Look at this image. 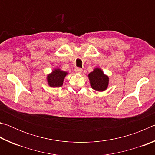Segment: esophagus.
<instances>
[{
	"label": "esophagus",
	"instance_id": "esophagus-1",
	"mask_svg": "<svg viewBox=\"0 0 155 155\" xmlns=\"http://www.w3.org/2000/svg\"><path fill=\"white\" fill-rule=\"evenodd\" d=\"M74 70H75V72L78 73V74H80V73H81L83 71V70L81 69V68H76Z\"/></svg>",
	"mask_w": 155,
	"mask_h": 155
}]
</instances>
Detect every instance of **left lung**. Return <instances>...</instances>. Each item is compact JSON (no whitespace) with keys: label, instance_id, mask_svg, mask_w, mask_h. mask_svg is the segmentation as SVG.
<instances>
[{"label":"left lung","instance_id":"1","mask_svg":"<svg viewBox=\"0 0 155 155\" xmlns=\"http://www.w3.org/2000/svg\"><path fill=\"white\" fill-rule=\"evenodd\" d=\"M90 80L91 87L96 91L105 90L109 83V78L103 74V71L99 68H96L92 72L88 75Z\"/></svg>","mask_w":155,"mask_h":155}]
</instances>
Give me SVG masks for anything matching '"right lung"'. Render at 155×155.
Listing matches in <instances>:
<instances>
[{
  "mask_svg": "<svg viewBox=\"0 0 155 155\" xmlns=\"http://www.w3.org/2000/svg\"><path fill=\"white\" fill-rule=\"evenodd\" d=\"M67 74V72L61 71L60 70H54L52 74H49L47 78L49 85L52 87H61L64 79Z\"/></svg>",
  "mask_w": 155,
  "mask_h": 155,
  "instance_id": "right-lung-1",
  "label": "right lung"
}]
</instances>
